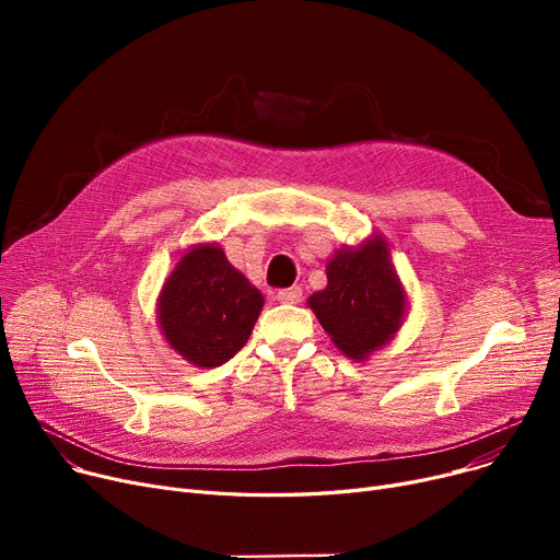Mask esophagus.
<instances>
[{
	"instance_id": "esophagus-1",
	"label": "esophagus",
	"mask_w": 560,
	"mask_h": 560,
	"mask_svg": "<svg viewBox=\"0 0 560 560\" xmlns=\"http://www.w3.org/2000/svg\"><path fill=\"white\" fill-rule=\"evenodd\" d=\"M302 288L300 285H292V288H285V290H279L277 292V300L281 304H300L302 302Z\"/></svg>"
}]
</instances>
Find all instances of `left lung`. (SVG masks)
Wrapping results in <instances>:
<instances>
[{"label":"left lung","mask_w":560,"mask_h":560,"mask_svg":"<svg viewBox=\"0 0 560 560\" xmlns=\"http://www.w3.org/2000/svg\"><path fill=\"white\" fill-rule=\"evenodd\" d=\"M306 304L347 359L365 363L384 349L408 317V295L384 233L338 249L327 260V288Z\"/></svg>","instance_id":"left-lung-1"}]
</instances>
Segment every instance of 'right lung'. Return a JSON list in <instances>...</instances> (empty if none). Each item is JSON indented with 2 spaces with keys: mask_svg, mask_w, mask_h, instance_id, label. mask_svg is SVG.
<instances>
[{
  "mask_svg": "<svg viewBox=\"0 0 560 560\" xmlns=\"http://www.w3.org/2000/svg\"><path fill=\"white\" fill-rule=\"evenodd\" d=\"M256 285L218 243L190 245L165 277L156 300L159 329L184 361L218 368L238 354L262 311Z\"/></svg>",
  "mask_w": 560,
  "mask_h": 560,
  "instance_id": "right-lung-1",
  "label": "right lung"
}]
</instances>
